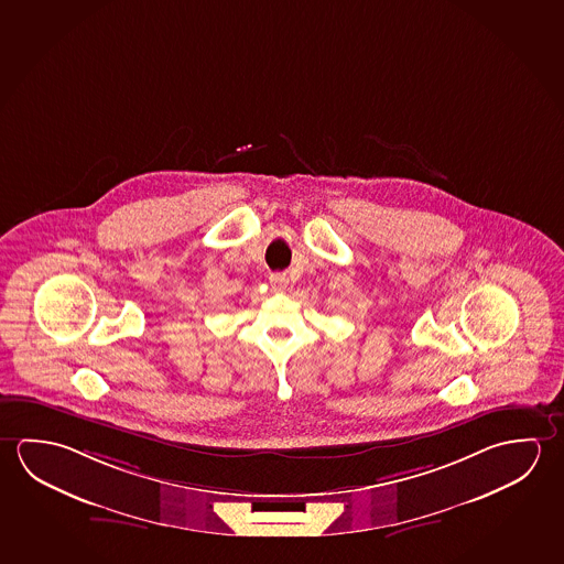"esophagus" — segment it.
Listing matches in <instances>:
<instances>
[{
  "instance_id": "obj_1",
  "label": "esophagus",
  "mask_w": 564,
  "mask_h": 564,
  "mask_svg": "<svg viewBox=\"0 0 564 564\" xmlns=\"http://www.w3.org/2000/svg\"><path fill=\"white\" fill-rule=\"evenodd\" d=\"M269 283L273 286V291H285L286 285H289V278H286L285 273H271L269 275Z\"/></svg>"
}]
</instances>
